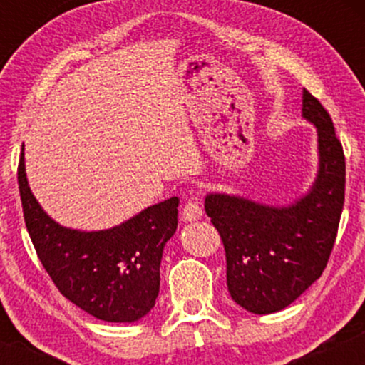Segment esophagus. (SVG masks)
<instances>
[{
    "mask_svg": "<svg viewBox=\"0 0 365 365\" xmlns=\"http://www.w3.org/2000/svg\"><path fill=\"white\" fill-rule=\"evenodd\" d=\"M200 216H202V207H200L197 202H194V200H188L182 211V220L183 221H197Z\"/></svg>",
    "mask_w": 365,
    "mask_h": 365,
    "instance_id": "obj_1",
    "label": "esophagus"
}]
</instances>
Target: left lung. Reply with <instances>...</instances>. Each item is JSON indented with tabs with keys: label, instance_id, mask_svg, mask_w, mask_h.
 Masks as SVG:
<instances>
[{
	"label": "left lung",
	"instance_id": "8db88e82",
	"mask_svg": "<svg viewBox=\"0 0 365 365\" xmlns=\"http://www.w3.org/2000/svg\"><path fill=\"white\" fill-rule=\"evenodd\" d=\"M302 118L317 135V171L302 195L282 206L207 192L204 207L226 252L232 299L252 314L295 302L324 271L345 200V156L328 111L302 92Z\"/></svg>",
	"mask_w": 365,
	"mask_h": 365
}]
</instances>
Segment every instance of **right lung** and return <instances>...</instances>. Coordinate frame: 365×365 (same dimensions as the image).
<instances>
[{
    "label": "right lung",
    "instance_id": "obj_1",
    "mask_svg": "<svg viewBox=\"0 0 365 365\" xmlns=\"http://www.w3.org/2000/svg\"><path fill=\"white\" fill-rule=\"evenodd\" d=\"M19 188L36 252L70 302L106 322H137L153 311L163 250L178 226V197L111 228L87 232L63 226L44 211L29 187L24 149Z\"/></svg>",
    "mask_w": 365,
    "mask_h": 365
}]
</instances>
